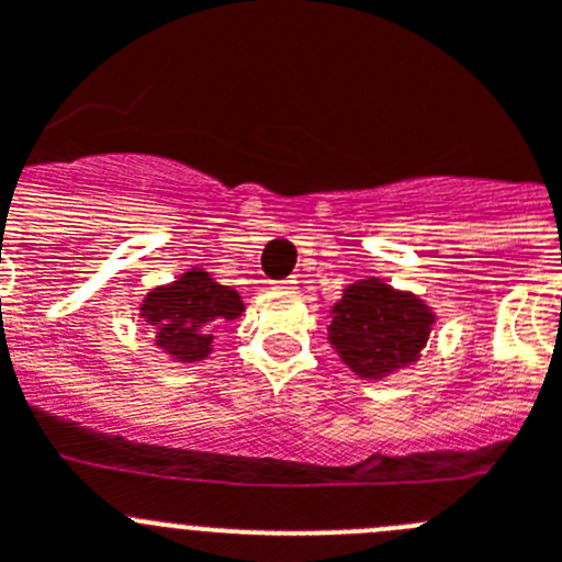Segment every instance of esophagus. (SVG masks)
<instances>
[{"label":"esophagus","instance_id":"obj_1","mask_svg":"<svg viewBox=\"0 0 562 562\" xmlns=\"http://www.w3.org/2000/svg\"><path fill=\"white\" fill-rule=\"evenodd\" d=\"M297 286V278L290 276L284 278V281H276V290H284V292H292Z\"/></svg>","mask_w":562,"mask_h":562}]
</instances>
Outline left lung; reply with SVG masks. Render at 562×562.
Returning a JSON list of instances; mask_svg holds the SVG:
<instances>
[{"mask_svg":"<svg viewBox=\"0 0 562 562\" xmlns=\"http://www.w3.org/2000/svg\"><path fill=\"white\" fill-rule=\"evenodd\" d=\"M329 342L362 380L408 369L428 346L436 315L419 295L394 290L382 278H362L331 306Z\"/></svg>","mask_w":562,"mask_h":562,"instance_id":"obj_1","label":"left lung"}]
</instances>
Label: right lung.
<instances>
[{"instance_id":"add662e5","label":"right lung","mask_w":562,"mask_h":562,"mask_svg":"<svg viewBox=\"0 0 562 562\" xmlns=\"http://www.w3.org/2000/svg\"><path fill=\"white\" fill-rule=\"evenodd\" d=\"M245 301L231 286L191 267L177 281L154 286L140 304V317L154 329L157 349L173 362H200L213 351L216 326L236 321Z\"/></svg>"}]
</instances>
